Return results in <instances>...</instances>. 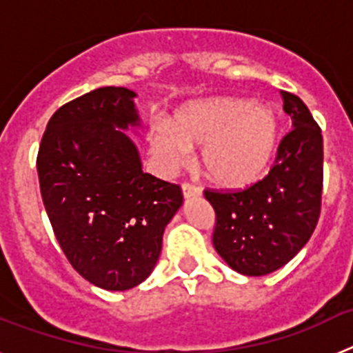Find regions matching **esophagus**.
Returning a JSON list of instances; mask_svg holds the SVG:
<instances>
[{"label": "esophagus", "instance_id": "1", "mask_svg": "<svg viewBox=\"0 0 353 353\" xmlns=\"http://www.w3.org/2000/svg\"><path fill=\"white\" fill-rule=\"evenodd\" d=\"M182 191H183V198H196V196L201 194V189L198 185H192L189 182H183L182 183Z\"/></svg>", "mask_w": 353, "mask_h": 353}]
</instances>
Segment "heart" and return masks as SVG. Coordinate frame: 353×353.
Here are the masks:
<instances>
[{
	"label": "heart",
	"mask_w": 353,
	"mask_h": 353,
	"mask_svg": "<svg viewBox=\"0 0 353 353\" xmlns=\"http://www.w3.org/2000/svg\"><path fill=\"white\" fill-rule=\"evenodd\" d=\"M170 129L154 130L150 139L155 157L168 170L182 166L189 150L201 148L207 179L219 187L240 189L256 182L269 166L279 121L263 104L212 97L180 109Z\"/></svg>",
	"instance_id": "1"
}]
</instances>
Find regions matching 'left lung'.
Returning a JSON list of instances; mask_svg holds the SVG:
<instances>
[{"label":"left lung","mask_w":353,"mask_h":353,"mask_svg":"<svg viewBox=\"0 0 353 353\" xmlns=\"http://www.w3.org/2000/svg\"><path fill=\"white\" fill-rule=\"evenodd\" d=\"M281 97L293 129L279 143L269 174L240 191L205 189L215 212V251L244 276L288 263L311 239L322 208V129L297 95Z\"/></svg>","instance_id":"8db88e82"}]
</instances>
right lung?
Wrapping results in <instances>:
<instances>
[{"label":"right lung","instance_id":"add662e5","mask_svg":"<svg viewBox=\"0 0 353 353\" xmlns=\"http://www.w3.org/2000/svg\"><path fill=\"white\" fill-rule=\"evenodd\" d=\"M136 93L104 86L61 105L37 155L40 192L67 260L99 288L123 292L152 274L182 189L143 173L132 139Z\"/></svg>","mask_w":353,"mask_h":353}]
</instances>
